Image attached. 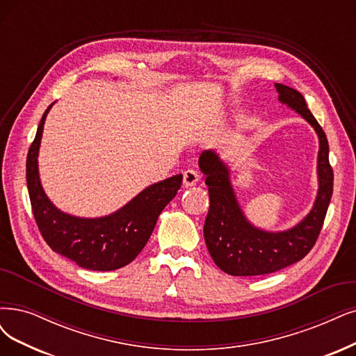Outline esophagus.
I'll list each match as a JSON object with an SVG mask.
<instances>
[{"label":"esophagus","instance_id":"1","mask_svg":"<svg viewBox=\"0 0 356 356\" xmlns=\"http://www.w3.org/2000/svg\"><path fill=\"white\" fill-rule=\"evenodd\" d=\"M198 181H200L198 171H195V170H186L185 173H183V186H185V188L195 186Z\"/></svg>","mask_w":356,"mask_h":356}]
</instances>
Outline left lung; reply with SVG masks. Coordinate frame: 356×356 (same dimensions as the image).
Returning a JSON list of instances; mask_svg holds the SVG:
<instances>
[{
    "instance_id": "1",
    "label": "left lung",
    "mask_w": 356,
    "mask_h": 356,
    "mask_svg": "<svg viewBox=\"0 0 356 356\" xmlns=\"http://www.w3.org/2000/svg\"><path fill=\"white\" fill-rule=\"evenodd\" d=\"M279 101L295 110L317 131L318 193L309 214L286 232H264L249 222L236 200L230 183L229 167L211 151L200 156V168L205 175L209 193V209L204 225L208 252L217 267L232 275H261L279 271L304 258L321 232L333 193V168L328 163V140L324 130L307 107L300 92L275 83Z\"/></svg>"
}]
</instances>
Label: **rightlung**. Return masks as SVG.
<instances>
[{
  "label": "right lung",
  "instance_id": "add662e5",
  "mask_svg": "<svg viewBox=\"0 0 356 356\" xmlns=\"http://www.w3.org/2000/svg\"><path fill=\"white\" fill-rule=\"evenodd\" d=\"M45 110L26 160V181L33 217L42 238L52 251L74 261L79 267L111 271L127 266L147 245L158 216L181 186L176 175L143 189L118 211L99 218H81L65 214L45 195L38 171Z\"/></svg>",
  "mask_w": 356,
  "mask_h": 356
}]
</instances>
